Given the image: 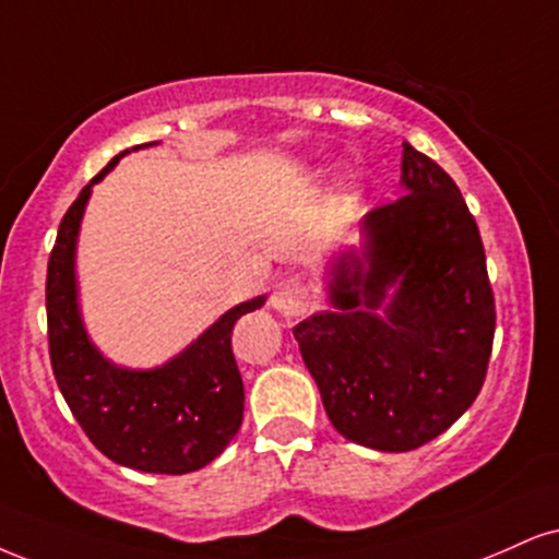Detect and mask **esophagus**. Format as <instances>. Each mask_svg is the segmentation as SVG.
<instances>
[{
	"instance_id": "34e87169",
	"label": "esophagus",
	"mask_w": 559,
	"mask_h": 559,
	"mask_svg": "<svg viewBox=\"0 0 559 559\" xmlns=\"http://www.w3.org/2000/svg\"><path fill=\"white\" fill-rule=\"evenodd\" d=\"M272 308L282 316H300L308 311V302H311V293L306 285L295 280H282L272 293Z\"/></svg>"
}]
</instances>
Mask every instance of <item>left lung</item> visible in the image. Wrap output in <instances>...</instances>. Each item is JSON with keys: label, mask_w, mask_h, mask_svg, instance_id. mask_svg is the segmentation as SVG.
<instances>
[{"label": "left lung", "mask_w": 559, "mask_h": 559, "mask_svg": "<svg viewBox=\"0 0 559 559\" xmlns=\"http://www.w3.org/2000/svg\"><path fill=\"white\" fill-rule=\"evenodd\" d=\"M406 194L362 217V246L329 261L332 311L293 329L336 432L404 453L477 399L495 336L485 246L459 186L404 142Z\"/></svg>", "instance_id": "left-lung-1"}]
</instances>
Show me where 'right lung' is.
Wrapping results in <instances>:
<instances>
[{
  "mask_svg": "<svg viewBox=\"0 0 559 559\" xmlns=\"http://www.w3.org/2000/svg\"><path fill=\"white\" fill-rule=\"evenodd\" d=\"M132 150L116 155L61 219L46 277L48 353L61 396L103 456L136 472L189 474L215 461L243 423V378L230 334L240 316L257 311L266 298L230 308L157 368H123L95 347L82 321L74 269L80 225L93 186Z\"/></svg>",
  "mask_w": 559,
  "mask_h": 559,
  "instance_id": "obj_1",
  "label": "right lung"
}]
</instances>
